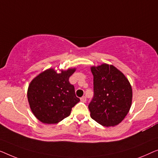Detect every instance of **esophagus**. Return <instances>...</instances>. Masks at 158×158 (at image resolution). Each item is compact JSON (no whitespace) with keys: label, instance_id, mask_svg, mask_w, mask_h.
<instances>
[{"label":"esophagus","instance_id":"esophagus-1","mask_svg":"<svg viewBox=\"0 0 158 158\" xmlns=\"http://www.w3.org/2000/svg\"><path fill=\"white\" fill-rule=\"evenodd\" d=\"M81 102H85L86 101V97H81Z\"/></svg>","mask_w":158,"mask_h":158}]
</instances>
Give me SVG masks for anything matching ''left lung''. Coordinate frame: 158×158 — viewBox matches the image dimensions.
Instances as JSON below:
<instances>
[{
  "mask_svg": "<svg viewBox=\"0 0 158 158\" xmlns=\"http://www.w3.org/2000/svg\"><path fill=\"white\" fill-rule=\"evenodd\" d=\"M94 97L89 104L90 116L104 127L115 126L124 119L132 104V90L128 79L112 65L92 66Z\"/></svg>",
  "mask_w": 158,
  "mask_h": 158,
  "instance_id": "1",
  "label": "left lung"
}]
</instances>
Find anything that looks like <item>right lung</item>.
<instances>
[{"label": "right lung", "instance_id": "add662e5", "mask_svg": "<svg viewBox=\"0 0 158 158\" xmlns=\"http://www.w3.org/2000/svg\"><path fill=\"white\" fill-rule=\"evenodd\" d=\"M76 69L57 73L54 69L44 71L31 81L27 97L35 117L45 124H56L69 117L80 101L69 79Z\"/></svg>", "mask_w": 158, "mask_h": 158}]
</instances>
